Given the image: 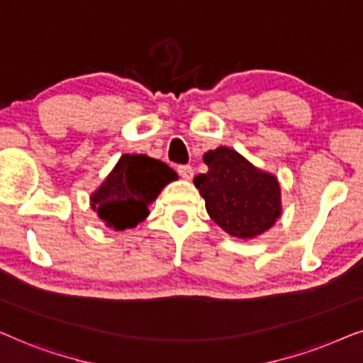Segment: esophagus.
Returning <instances> with one entry per match:
<instances>
[{
	"label": "esophagus",
	"mask_w": 363,
	"mask_h": 363,
	"mask_svg": "<svg viewBox=\"0 0 363 363\" xmlns=\"http://www.w3.org/2000/svg\"><path fill=\"white\" fill-rule=\"evenodd\" d=\"M177 172H179V176H181L182 179H186V181H191V179L194 177V169H192L191 166H179Z\"/></svg>",
	"instance_id": "34e87169"
}]
</instances>
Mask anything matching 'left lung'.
<instances>
[{"label":"left lung","mask_w":363,"mask_h":363,"mask_svg":"<svg viewBox=\"0 0 363 363\" xmlns=\"http://www.w3.org/2000/svg\"><path fill=\"white\" fill-rule=\"evenodd\" d=\"M207 172L194 177L212 220L232 238L254 239L282 214V194L274 174L242 154L220 146L204 154Z\"/></svg>","instance_id":"8db88e82"}]
</instances>
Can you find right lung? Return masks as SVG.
<instances>
[{
  "instance_id": "1",
  "label": "right lung",
  "mask_w": 363,
  "mask_h": 363,
  "mask_svg": "<svg viewBox=\"0 0 363 363\" xmlns=\"http://www.w3.org/2000/svg\"><path fill=\"white\" fill-rule=\"evenodd\" d=\"M176 179V171L162 161L144 154H123L91 194L89 204L109 229H131L146 219L149 206Z\"/></svg>"
}]
</instances>
